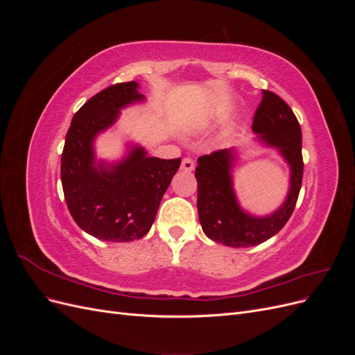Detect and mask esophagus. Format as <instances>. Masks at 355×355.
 <instances>
[{"mask_svg": "<svg viewBox=\"0 0 355 355\" xmlns=\"http://www.w3.org/2000/svg\"><path fill=\"white\" fill-rule=\"evenodd\" d=\"M180 168L185 170V171H192V170H194V159L189 158V157H185L184 159H182Z\"/></svg>", "mask_w": 355, "mask_h": 355, "instance_id": "1", "label": "esophagus"}]
</instances>
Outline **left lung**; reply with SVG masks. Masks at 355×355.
I'll use <instances>...</instances> for the list:
<instances>
[{
	"mask_svg": "<svg viewBox=\"0 0 355 355\" xmlns=\"http://www.w3.org/2000/svg\"><path fill=\"white\" fill-rule=\"evenodd\" d=\"M253 132L266 146L277 148L290 166V188L280 209L266 216L244 211L232 187V149H219L198 158L197 209L201 228L213 241L228 247L257 245L280 231L292 216L302 185V132L297 118L280 96L262 90L261 105L253 116Z\"/></svg>",
	"mask_w": 355,
	"mask_h": 355,
	"instance_id": "obj_1",
	"label": "left lung"
}]
</instances>
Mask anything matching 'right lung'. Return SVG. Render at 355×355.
<instances>
[{
    "label": "right lung",
    "mask_w": 355,
    "mask_h": 355,
    "mask_svg": "<svg viewBox=\"0 0 355 355\" xmlns=\"http://www.w3.org/2000/svg\"><path fill=\"white\" fill-rule=\"evenodd\" d=\"M136 81L118 83L94 94L75 112L62 153L60 179L75 223L103 241L125 243L151 230L161 198L180 158L148 157L141 146L116 164L96 163L93 142L111 127L120 110L145 101Z\"/></svg>",
    "instance_id": "add662e5"
}]
</instances>
